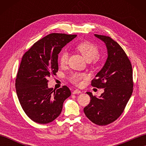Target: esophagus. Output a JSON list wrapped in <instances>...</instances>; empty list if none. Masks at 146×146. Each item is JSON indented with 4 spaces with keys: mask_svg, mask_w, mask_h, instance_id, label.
<instances>
[{
    "mask_svg": "<svg viewBox=\"0 0 146 146\" xmlns=\"http://www.w3.org/2000/svg\"><path fill=\"white\" fill-rule=\"evenodd\" d=\"M81 91L80 90H78V89H76V90H74L73 92V93L72 94H81Z\"/></svg>",
    "mask_w": 146,
    "mask_h": 146,
    "instance_id": "34e87169",
    "label": "esophagus"
}]
</instances>
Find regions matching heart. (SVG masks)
Listing matches in <instances>:
<instances>
[{
  "mask_svg": "<svg viewBox=\"0 0 146 146\" xmlns=\"http://www.w3.org/2000/svg\"><path fill=\"white\" fill-rule=\"evenodd\" d=\"M76 49L82 54L86 61H91L97 56L98 54V48L96 45L90 42L85 41L77 45ZM68 58V53L66 51L61 52L59 56V62L61 66L66 64ZM85 78V75L80 73H73L70 76L71 82L77 85L82 84V79Z\"/></svg>",
  "mask_w": 146,
  "mask_h": 146,
  "instance_id": "obj_1",
  "label": "heart"
}]
</instances>
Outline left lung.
Masks as SVG:
<instances>
[{"instance_id":"1","label":"left lung","mask_w":146,"mask_h":146,"mask_svg":"<svg viewBox=\"0 0 146 146\" xmlns=\"http://www.w3.org/2000/svg\"><path fill=\"white\" fill-rule=\"evenodd\" d=\"M103 41L107 49V60L92 85L104 88L100 97H90V104L83 109L93 123L106 125L114 122L122 113L133 91L132 68L127 56L120 46L108 36L94 35Z\"/></svg>"}]
</instances>
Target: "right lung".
Returning <instances> with one entry per match:
<instances>
[{
    "label": "right lung",
    "instance_id": "add662e5",
    "mask_svg": "<svg viewBox=\"0 0 146 146\" xmlns=\"http://www.w3.org/2000/svg\"><path fill=\"white\" fill-rule=\"evenodd\" d=\"M76 35L52 33L35 42L24 54L15 80V89L26 114L36 123L45 124L60 115L64 101L71 95L68 86L54 90L48 77L58 70V54Z\"/></svg>",
    "mask_w": 146,
    "mask_h": 146
}]
</instances>
